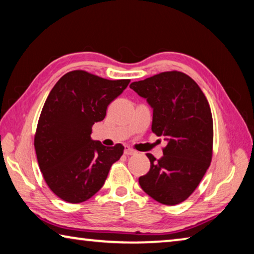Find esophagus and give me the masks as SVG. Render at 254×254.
I'll return each mask as SVG.
<instances>
[{
  "mask_svg": "<svg viewBox=\"0 0 254 254\" xmlns=\"http://www.w3.org/2000/svg\"><path fill=\"white\" fill-rule=\"evenodd\" d=\"M124 153L126 154V155H134V154H136V150H134L132 148H130L129 146H125Z\"/></svg>",
  "mask_w": 254,
  "mask_h": 254,
  "instance_id": "obj_1",
  "label": "esophagus"
}]
</instances>
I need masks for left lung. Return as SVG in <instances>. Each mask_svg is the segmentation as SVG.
I'll return each instance as SVG.
<instances>
[{"instance_id":"obj_1","label":"left lung","mask_w":254,"mask_h":254,"mask_svg":"<svg viewBox=\"0 0 254 254\" xmlns=\"http://www.w3.org/2000/svg\"><path fill=\"white\" fill-rule=\"evenodd\" d=\"M129 87L152 107V130L167 141L161 159L147 154L150 170L139 177V185L155 201L176 205L194 192L211 164L210 105L197 83L180 71L155 74Z\"/></svg>"}]
</instances>
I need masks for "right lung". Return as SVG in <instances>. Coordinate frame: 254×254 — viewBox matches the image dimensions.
<instances>
[{
    "label": "right lung",
    "instance_id": "obj_1",
    "mask_svg": "<svg viewBox=\"0 0 254 254\" xmlns=\"http://www.w3.org/2000/svg\"><path fill=\"white\" fill-rule=\"evenodd\" d=\"M130 80H107L82 70L59 79L40 115L34 147L44 181L58 197L81 203L93 196L122 157L124 146L91 139L92 126Z\"/></svg>",
    "mask_w": 254,
    "mask_h": 254
}]
</instances>
